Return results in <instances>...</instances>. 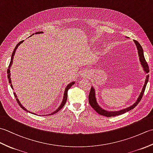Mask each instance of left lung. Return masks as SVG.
Here are the masks:
<instances>
[{"mask_svg": "<svg viewBox=\"0 0 153 153\" xmlns=\"http://www.w3.org/2000/svg\"><path fill=\"white\" fill-rule=\"evenodd\" d=\"M134 43H135L136 47H137V48L138 50L139 60H140L141 66H142L143 68L144 71H145V73L147 74L149 72V66L147 64V62H146L145 56H144L143 50V48L141 46V45L139 43V42L134 40ZM149 75H147V76H146L145 84L143 85V89H142L141 93L138 97V99H137V100H136L134 105L130 106L129 107H127L126 108L118 110V111H107V110H104L98 105V103H97V99H96V97H95V89H94L93 87H91V91H90V93L89 95V102L90 105L91 106L92 108H93V109L95 110L97 113L99 114L105 116L106 117H112V116H118L120 114H122L125 113L126 112H128V111H129V110H131V109L134 108L135 107L138 105V103L140 102V100H141L142 97H143V93L145 92L146 86H147V82L149 81Z\"/></svg>", "mask_w": 153, "mask_h": 153, "instance_id": "left-lung-1", "label": "left lung"}]
</instances>
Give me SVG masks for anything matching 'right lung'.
<instances>
[{
    "mask_svg": "<svg viewBox=\"0 0 153 153\" xmlns=\"http://www.w3.org/2000/svg\"><path fill=\"white\" fill-rule=\"evenodd\" d=\"M43 33V31H39V32H36V33H35V34H40V33ZM33 35H34V33H33ZM23 41H22L19 42V43H18L17 44V45H16V47H15L14 49V51H13L12 54V56H11V60H10V62L9 66H8V70H7L8 81H9V83H10V87H12V89H13V87H12V81H11V78H10V67H11L12 64V62H13V59H14V54H15V53H16V50L17 49L19 45H20L21 43H23ZM74 83H75V82H71L70 83L68 84V85L66 86V88H65V91H64V97H63L62 101V103L60 104V106L58 107V108L56 110H55L54 112H52L51 114H48V115L54 114V113H56L58 111H59V110H60L62 108V107L64 106V105H65V104H66V100H67V97H68V89H69L70 88V87H71V86H72V85H74ZM14 97H16V100H17L18 103L19 104V105L20 106L21 108H22V109H24V110H25V111L29 112L28 110H27L26 108H24V106H23L22 105V104L20 103V102H19V99H18V97H17V95H16V94L15 93H14ZM31 114H34V113H33V112H31Z\"/></svg>",
    "mask_w": 153,
    "mask_h": 153,
    "instance_id": "right-lung-1",
    "label": "right lung"
}]
</instances>
